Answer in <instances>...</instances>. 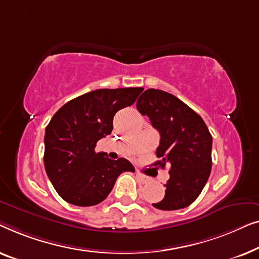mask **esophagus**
Returning a JSON list of instances; mask_svg holds the SVG:
<instances>
[{"mask_svg":"<svg viewBox=\"0 0 259 259\" xmlns=\"http://www.w3.org/2000/svg\"><path fill=\"white\" fill-rule=\"evenodd\" d=\"M136 177L138 178V181H140L141 183H148L149 182V178L147 176H144V175H142L140 171H137L136 172Z\"/></svg>","mask_w":259,"mask_h":259,"instance_id":"esophagus-1","label":"esophagus"}]
</instances>
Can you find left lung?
<instances>
[{"label":"left lung","instance_id":"8db88e82","mask_svg":"<svg viewBox=\"0 0 259 259\" xmlns=\"http://www.w3.org/2000/svg\"><path fill=\"white\" fill-rule=\"evenodd\" d=\"M136 107L161 135L156 150L161 161L155 165L171 164L164 198L152 205L159 210L189 206L202 192L211 172L212 136L209 129L197 112L163 90H145Z\"/></svg>","mask_w":259,"mask_h":259}]
</instances>
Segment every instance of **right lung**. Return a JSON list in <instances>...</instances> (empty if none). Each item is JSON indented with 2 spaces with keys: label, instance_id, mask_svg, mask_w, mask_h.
<instances>
[{
  "label": "right lung",
  "instance_id": "obj_1",
  "mask_svg": "<svg viewBox=\"0 0 259 259\" xmlns=\"http://www.w3.org/2000/svg\"><path fill=\"white\" fill-rule=\"evenodd\" d=\"M143 88L98 89L69 101L57 110L45 135V167L65 202L92 206L107 198L117 177L135 167L96 152L98 140L110 135L116 112L136 101Z\"/></svg>",
  "mask_w": 259,
  "mask_h": 259
}]
</instances>
